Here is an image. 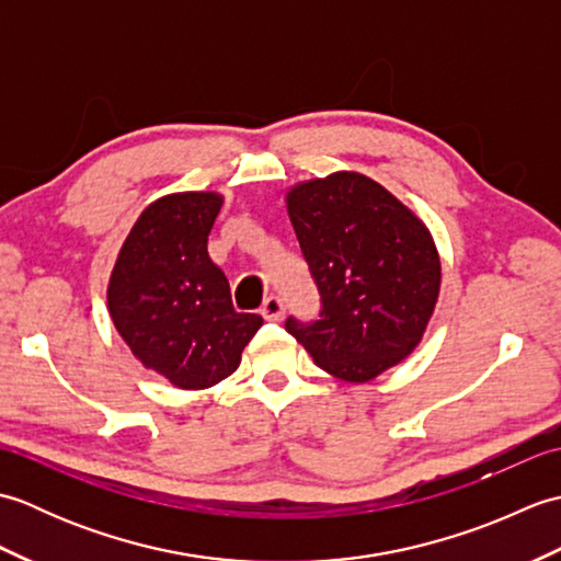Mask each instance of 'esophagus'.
Instances as JSON below:
<instances>
[{"label": "esophagus", "instance_id": "obj_1", "mask_svg": "<svg viewBox=\"0 0 561 561\" xmlns=\"http://www.w3.org/2000/svg\"><path fill=\"white\" fill-rule=\"evenodd\" d=\"M260 313L267 320H282L284 318V301L279 299V296H267L265 304H262V308H260Z\"/></svg>", "mask_w": 561, "mask_h": 561}]
</instances>
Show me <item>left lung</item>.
Listing matches in <instances>:
<instances>
[{"label":"left lung","instance_id":"1","mask_svg":"<svg viewBox=\"0 0 561 561\" xmlns=\"http://www.w3.org/2000/svg\"><path fill=\"white\" fill-rule=\"evenodd\" d=\"M287 211L320 294L318 320L287 318V332L330 376L374 380L412 354L434 313L440 260L432 233L354 171L294 185Z\"/></svg>","mask_w":561,"mask_h":561}]
</instances>
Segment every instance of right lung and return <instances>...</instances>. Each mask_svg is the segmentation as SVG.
Returning a JSON list of instances; mask_svg holds the SVG:
<instances>
[{"instance_id": "1", "label": "right lung", "mask_w": 561, "mask_h": 561, "mask_svg": "<svg viewBox=\"0 0 561 561\" xmlns=\"http://www.w3.org/2000/svg\"><path fill=\"white\" fill-rule=\"evenodd\" d=\"M219 193H173L139 214L108 282L113 323L137 359L175 388L231 376L262 318L238 313L226 274L207 253Z\"/></svg>"}]
</instances>
